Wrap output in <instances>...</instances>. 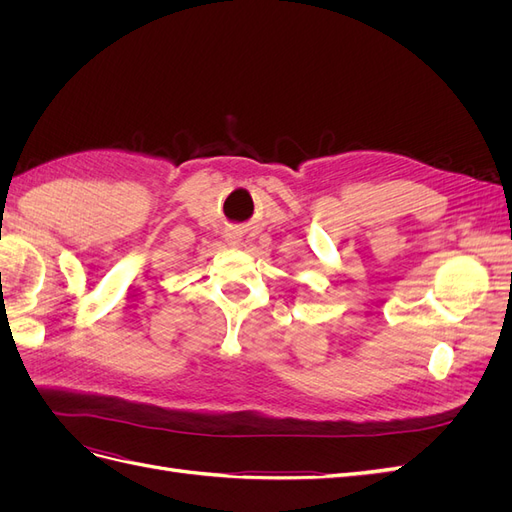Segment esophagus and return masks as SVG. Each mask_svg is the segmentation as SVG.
Masks as SVG:
<instances>
[{
	"label": "esophagus",
	"instance_id": "34e87169",
	"mask_svg": "<svg viewBox=\"0 0 512 512\" xmlns=\"http://www.w3.org/2000/svg\"><path fill=\"white\" fill-rule=\"evenodd\" d=\"M230 241H235V237H230Z\"/></svg>",
	"mask_w": 512,
	"mask_h": 512
}]
</instances>
